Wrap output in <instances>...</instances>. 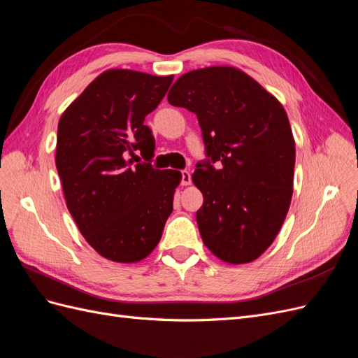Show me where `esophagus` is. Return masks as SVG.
<instances>
[{"label":"esophagus","instance_id":"obj_1","mask_svg":"<svg viewBox=\"0 0 358 358\" xmlns=\"http://www.w3.org/2000/svg\"><path fill=\"white\" fill-rule=\"evenodd\" d=\"M180 183L182 185H189L191 183V173L188 170H182L180 171Z\"/></svg>","mask_w":358,"mask_h":358}]
</instances>
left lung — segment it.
Instances as JSON below:
<instances>
[{"mask_svg": "<svg viewBox=\"0 0 358 358\" xmlns=\"http://www.w3.org/2000/svg\"><path fill=\"white\" fill-rule=\"evenodd\" d=\"M167 100L196 113L201 128L208 158L192 182L203 194L196 218L204 245L225 263L254 262L275 241L292 196L296 146L282 104L233 67L185 73Z\"/></svg>", "mask_w": 358, "mask_h": 358, "instance_id": "1", "label": "left lung"}]
</instances>
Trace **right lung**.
Segmentation results:
<instances>
[{
    "mask_svg": "<svg viewBox=\"0 0 358 358\" xmlns=\"http://www.w3.org/2000/svg\"><path fill=\"white\" fill-rule=\"evenodd\" d=\"M171 82L107 70L59 119L55 164L69 212L86 242L116 263L152 252L173 210L180 171L152 167L155 140L145 125Z\"/></svg>",
    "mask_w": 358,
    "mask_h": 358,
    "instance_id": "obj_1",
    "label": "right lung"
}]
</instances>
